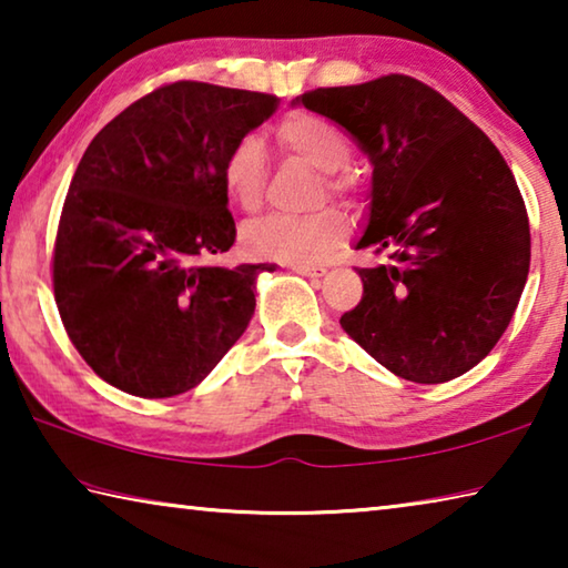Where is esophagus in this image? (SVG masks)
<instances>
[{"label":"esophagus","instance_id":"esophagus-1","mask_svg":"<svg viewBox=\"0 0 568 568\" xmlns=\"http://www.w3.org/2000/svg\"><path fill=\"white\" fill-rule=\"evenodd\" d=\"M293 273L305 275V277H321L328 273V267L325 265H293Z\"/></svg>","mask_w":568,"mask_h":568}]
</instances>
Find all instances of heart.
<instances>
[{"label": "heart", "mask_w": 568, "mask_h": 568, "mask_svg": "<svg viewBox=\"0 0 568 568\" xmlns=\"http://www.w3.org/2000/svg\"><path fill=\"white\" fill-rule=\"evenodd\" d=\"M277 145L287 158H295L323 172V185L333 195H345L351 180L343 168L351 160V142L328 120L307 112H295L277 124ZM267 160L263 142L245 134L235 140L220 162V187L243 213H255L263 203ZM318 200H323V190ZM348 217L338 207H323L307 215H273L245 227L243 245L253 257L307 265L333 253L348 237Z\"/></svg>", "instance_id": "obj_1"}]
</instances>
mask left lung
<instances>
[{
	"instance_id": "obj_1",
	"label": "left lung",
	"mask_w": 568,
	"mask_h": 568,
	"mask_svg": "<svg viewBox=\"0 0 568 568\" xmlns=\"http://www.w3.org/2000/svg\"><path fill=\"white\" fill-rule=\"evenodd\" d=\"M293 104L341 124L373 165L355 250L363 297L341 325L396 376L446 383L491 353L531 263L521 192L491 140L444 94L406 74L318 88Z\"/></svg>"
}]
</instances>
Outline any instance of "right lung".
<instances>
[{
	"label": "right lung",
	"instance_id": "right-lung-1",
	"mask_svg": "<svg viewBox=\"0 0 568 568\" xmlns=\"http://www.w3.org/2000/svg\"><path fill=\"white\" fill-rule=\"evenodd\" d=\"M275 94L172 82L94 134L64 197L52 283L64 331L110 386L195 388L245 333L275 265L203 263L235 243L220 162Z\"/></svg>",
	"mask_w": 568,
	"mask_h": 568
}]
</instances>
